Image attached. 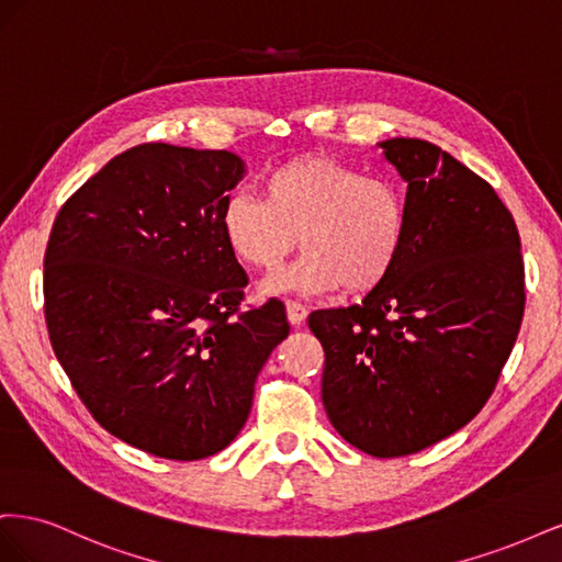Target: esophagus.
I'll return each mask as SVG.
<instances>
[{
    "instance_id": "34e87169",
    "label": "esophagus",
    "mask_w": 562,
    "mask_h": 562,
    "mask_svg": "<svg viewBox=\"0 0 562 562\" xmlns=\"http://www.w3.org/2000/svg\"><path fill=\"white\" fill-rule=\"evenodd\" d=\"M285 310H288V321H291L293 326H300V323L307 318V307L300 304L297 300H285Z\"/></svg>"
}]
</instances>
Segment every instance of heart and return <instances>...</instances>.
<instances>
[{
	"mask_svg": "<svg viewBox=\"0 0 562 562\" xmlns=\"http://www.w3.org/2000/svg\"><path fill=\"white\" fill-rule=\"evenodd\" d=\"M220 229L234 258L260 271H274L297 239L307 248L265 291L323 293L345 283L349 293H370L403 258L407 199L389 178L328 157H300L262 180V201L232 194Z\"/></svg>",
	"mask_w": 562,
	"mask_h": 562,
	"instance_id": "1",
	"label": "heart"
}]
</instances>
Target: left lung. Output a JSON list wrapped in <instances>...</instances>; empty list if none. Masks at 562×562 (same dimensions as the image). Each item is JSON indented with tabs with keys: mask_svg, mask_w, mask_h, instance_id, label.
<instances>
[{
	"mask_svg": "<svg viewBox=\"0 0 562 562\" xmlns=\"http://www.w3.org/2000/svg\"><path fill=\"white\" fill-rule=\"evenodd\" d=\"M407 182V244L361 304L310 314L321 398L347 443L403 457L462 429L492 396L525 312L516 220L492 184L417 138L380 143Z\"/></svg>",
	"mask_w": 562,
	"mask_h": 562,
	"instance_id": "1",
	"label": "left lung"
}]
</instances>
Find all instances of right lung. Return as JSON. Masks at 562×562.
<instances>
[{"label":"right lung","mask_w":562,"mask_h":562,"mask_svg":"<svg viewBox=\"0 0 562 562\" xmlns=\"http://www.w3.org/2000/svg\"><path fill=\"white\" fill-rule=\"evenodd\" d=\"M244 161L145 143L63 203L44 252L50 347L93 419L178 462L225 450L291 333L281 300L241 310L248 277L220 213Z\"/></svg>","instance_id":"add662e5"}]
</instances>
